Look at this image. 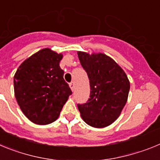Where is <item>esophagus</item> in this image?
I'll list each match as a JSON object with an SVG mask.
<instances>
[{
	"mask_svg": "<svg viewBox=\"0 0 160 160\" xmlns=\"http://www.w3.org/2000/svg\"><path fill=\"white\" fill-rule=\"evenodd\" d=\"M70 89L72 90V91H73V90H74V88H75V86H74V82H70Z\"/></svg>",
	"mask_w": 160,
	"mask_h": 160,
	"instance_id": "34e87169",
	"label": "esophagus"
}]
</instances>
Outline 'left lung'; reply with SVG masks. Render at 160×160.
<instances>
[{"instance_id":"1","label":"left lung","mask_w":160,"mask_h":160,"mask_svg":"<svg viewBox=\"0 0 160 160\" xmlns=\"http://www.w3.org/2000/svg\"><path fill=\"white\" fill-rule=\"evenodd\" d=\"M90 80V98L78 104L82 118L93 128L111 125L118 118L130 90L128 76L111 58L104 53L78 52Z\"/></svg>"}]
</instances>
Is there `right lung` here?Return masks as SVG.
Segmentation results:
<instances>
[{
  "label": "right lung",
  "instance_id": "right-lung-1",
  "mask_svg": "<svg viewBox=\"0 0 160 160\" xmlns=\"http://www.w3.org/2000/svg\"><path fill=\"white\" fill-rule=\"evenodd\" d=\"M62 58L49 48L25 60L13 78L14 94L20 108L31 122L46 125L58 118L72 91L63 78Z\"/></svg>",
  "mask_w": 160,
  "mask_h": 160
}]
</instances>
